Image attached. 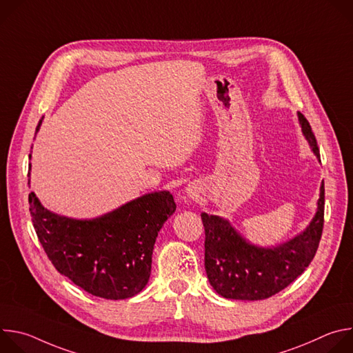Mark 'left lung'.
Masks as SVG:
<instances>
[{"label": "left lung", "mask_w": 353, "mask_h": 353, "mask_svg": "<svg viewBox=\"0 0 353 353\" xmlns=\"http://www.w3.org/2000/svg\"><path fill=\"white\" fill-rule=\"evenodd\" d=\"M299 120L314 154L320 150L307 119ZM319 211L309 228L275 248L248 244L230 223L219 216L201 214L205 229V271L212 288L226 299L263 300L290 285L313 261L324 228V181Z\"/></svg>", "instance_id": "8db88e82"}]
</instances>
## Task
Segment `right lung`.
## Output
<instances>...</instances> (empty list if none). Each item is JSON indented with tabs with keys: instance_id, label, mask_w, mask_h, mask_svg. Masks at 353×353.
I'll return each mask as SVG.
<instances>
[{
	"instance_id": "1",
	"label": "right lung",
	"mask_w": 353,
	"mask_h": 353,
	"mask_svg": "<svg viewBox=\"0 0 353 353\" xmlns=\"http://www.w3.org/2000/svg\"><path fill=\"white\" fill-rule=\"evenodd\" d=\"M29 211L37 239L60 274L93 296L119 300L148 283L158 232L176 204L169 191H159L102 218L75 221L48 212L30 192Z\"/></svg>"
}]
</instances>
